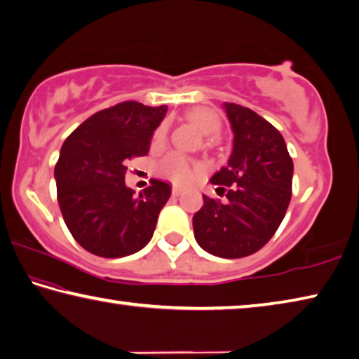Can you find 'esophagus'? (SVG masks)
<instances>
[{"instance_id":"1","label":"esophagus","mask_w":359,"mask_h":359,"mask_svg":"<svg viewBox=\"0 0 359 359\" xmlns=\"http://www.w3.org/2000/svg\"><path fill=\"white\" fill-rule=\"evenodd\" d=\"M172 194L175 197H180L181 194H183V189H181V187H178V186H173V189H172Z\"/></svg>"}]
</instances>
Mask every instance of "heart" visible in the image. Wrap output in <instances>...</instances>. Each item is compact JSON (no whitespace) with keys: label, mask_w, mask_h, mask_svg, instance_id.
<instances>
[{"label":"heart","mask_w":359,"mask_h":359,"mask_svg":"<svg viewBox=\"0 0 359 359\" xmlns=\"http://www.w3.org/2000/svg\"><path fill=\"white\" fill-rule=\"evenodd\" d=\"M186 118L194 128L202 132V134L206 137L217 135L219 130L222 128L221 118H219L217 113L212 109H210V107H203V105L194 107L192 110L186 113ZM165 135H167L165 126H159L153 135V143L154 144L163 143ZM159 172L165 176V178L172 180L176 184H186L194 178L196 165L183 156L170 154L159 163Z\"/></svg>","instance_id":"obj_1"}]
</instances>
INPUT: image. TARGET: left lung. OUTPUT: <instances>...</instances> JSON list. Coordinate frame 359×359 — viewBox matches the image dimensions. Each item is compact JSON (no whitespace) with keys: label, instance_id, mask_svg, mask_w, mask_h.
Segmentation results:
<instances>
[{"label":"left lung","instance_id":"1","mask_svg":"<svg viewBox=\"0 0 359 359\" xmlns=\"http://www.w3.org/2000/svg\"><path fill=\"white\" fill-rule=\"evenodd\" d=\"M233 148L211 176L229 202L203 196L192 217L198 246L222 259H241L271 240L292 198L293 161L280 132L246 107L224 102Z\"/></svg>","mask_w":359,"mask_h":359}]
</instances>
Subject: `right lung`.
<instances>
[{"label": "right lung", "mask_w": 359, "mask_h": 359, "mask_svg": "<svg viewBox=\"0 0 359 359\" xmlns=\"http://www.w3.org/2000/svg\"><path fill=\"white\" fill-rule=\"evenodd\" d=\"M167 105L134 100L94 113L66 138L55 167L58 203L81 248L105 259L135 254L149 243L172 187L151 180L140 196L124 183L126 163L147 156Z\"/></svg>", "instance_id": "right-lung-1"}]
</instances>
